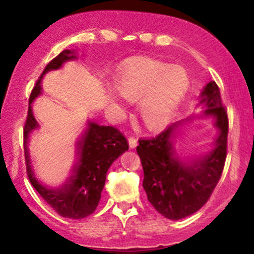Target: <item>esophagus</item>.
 <instances>
[{"label": "esophagus", "mask_w": 254, "mask_h": 254, "mask_svg": "<svg viewBox=\"0 0 254 254\" xmlns=\"http://www.w3.org/2000/svg\"><path fill=\"white\" fill-rule=\"evenodd\" d=\"M127 142H129V148L130 149H135L137 147V139L135 137H130L129 139H127Z\"/></svg>", "instance_id": "obj_1"}]
</instances>
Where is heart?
I'll return each instance as SVG.
<instances>
[{
  "label": "heart",
  "instance_id": "b5f03b06",
  "mask_svg": "<svg viewBox=\"0 0 254 254\" xmlns=\"http://www.w3.org/2000/svg\"><path fill=\"white\" fill-rule=\"evenodd\" d=\"M118 94L130 103L138 102L137 113L149 131L167 127L190 87V76L180 65L149 57L125 64L115 81ZM110 100L116 99L111 95Z\"/></svg>",
  "mask_w": 254,
  "mask_h": 254
}]
</instances>
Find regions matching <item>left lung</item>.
I'll return each instance as SVG.
<instances>
[{"instance_id": "left-lung-1", "label": "left lung", "mask_w": 254, "mask_h": 254, "mask_svg": "<svg viewBox=\"0 0 254 254\" xmlns=\"http://www.w3.org/2000/svg\"><path fill=\"white\" fill-rule=\"evenodd\" d=\"M199 117L211 118L217 130L214 147L203 156H183L174 147L183 122L168 125L151 139H139L137 153L144 172L148 200L162 216L182 220L199 210L211 196L222 174L227 154L228 118L215 81L199 95Z\"/></svg>"}]
</instances>
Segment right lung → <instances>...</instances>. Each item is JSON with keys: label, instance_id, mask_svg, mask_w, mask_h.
Returning <instances> with one entry per match:
<instances>
[{"label": "right lung", "instance_id": "right-lung-1", "mask_svg": "<svg viewBox=\"0 0 254 254\" xmlns=\"http://www.w3.org/2000/svg\"><path fill=\"white\" fill-rule=\"evenodd\" d=\"M76 55V50H64L44 69L42 76L32 90L24 129V142L28 179L33 188L61 216L81 220L89 216L97 209L110 166L129 149L125 137L115 127L99 125L97 122L88 119L86 130L77 141V159L71 176L62 185L55 188L45 185L38 179L31 165L28 151L30 136L39 127L32 112V104L42 94L43 76L46 72L61 69L68 61L77 60Z\"/></svg>", "mask_w": 254, "mask_h": 254}]
</instances>
